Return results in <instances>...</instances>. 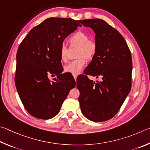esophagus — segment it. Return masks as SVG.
Returning <instances> with one entry per match:
<instances>
[{"instance_id":"esophagus-1","label":"esophagus","mask_w":150,"mask_h":150,"mask_svg":"<svg viewBox=\"0 0 150 150\" xmlns=\"http://www.w3.org/2000/svg\"><path fill=\"white\" fill-rule=\"evenodd\" d=\"M73 76H74V80H76V78H77L78 75L77 74H73Z\"/></svg>"}]
</instances>
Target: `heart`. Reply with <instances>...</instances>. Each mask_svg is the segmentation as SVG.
Segmentation results:
<instances>
[{
  "mask_svg": "<svg viewBox=\"0 0 150 150\" xmlns=\"http://www.w3.org/2000/svg\"><path fill=\"white\" fill-rule=\"evenodd\" d=\"M68 42L71 47H78L76 57L78 59L71 61L64 66V70L72 74H78L80 73L86 63V59L92 60L97 52L96 43L93 40H90V37L82 31H78L74 33L68 39ZM68 49L64 44L61 45L59 49V57L62 62H65L68 59Z\"/></svg>",
  "mask_w": 150,
  "mask_h": 150,
  "instance_id": "b5f03b06",
  "label": "heart"
}]
</instances>
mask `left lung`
<instances>
[{
	"label": "left lung",
	"instance_id": "1",
	"mask_svg": "<svg viewBox=\"0 0 150 150\" xmlns=\"http://www.w3.org/2000/svg\"><path fill=\"white\" fill-rule=\"evenodd\" d=\"M80 22L94 31L98 46L85 75L77 78L81 111L91 121H106L117 113L130 91L131 52L121 34L105 21L96 18ZM87 75L101 77L102 80L95 83Z\"/></svg>",
	"mask_w": 150,
	"mask_h": 150
}]
</instances>
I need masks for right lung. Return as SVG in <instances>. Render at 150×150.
Returning a JSON list of instances; mask_svg holds the SVG:
<instances>
[{
  "mask_svg": "<svg viewBox=\"0 0 150 150\" xmlns=\"http://www.w3.org/2000/svg\"><path fill=\"white\" fill-rule=\"evenodd\" d=\"M80 20L50 18L31 30L18 49L15 84L18 95L29 113L49 119L59 113L76 82L70 74H62L59 49ZM57 79L51 81L50 75Z\"/></svg>",
  "mask_w": 150,
  "mask_h": 150,
  "instance_id": "1",
  "label": "right lung"
}]
</instances>
